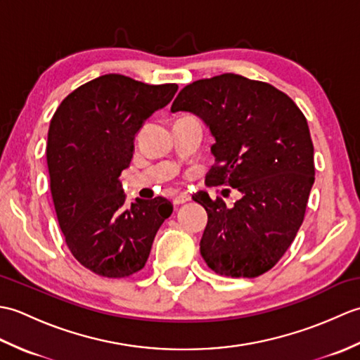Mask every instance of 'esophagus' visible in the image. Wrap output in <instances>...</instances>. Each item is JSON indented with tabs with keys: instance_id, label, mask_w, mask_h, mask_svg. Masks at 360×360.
Wrapping results in <instances>:
<instances>
[{
	"instance_id": "obj_1",
	"label": "esophagus",
	"mask_w": 360,
	"mask_h": 360,
	"mask_svg": "<svg viewBox=\"0 0 360 360\" xmlns=\"http://www.w3.org/2000/svg\"><path fill=\"white\" fill-rule=\"evenodd\" d=\"M187 201H190V195L188 193H179L178 196H174V200H173V202H174V205H181V204H186Z\"/></svg>"
}]
</instances>
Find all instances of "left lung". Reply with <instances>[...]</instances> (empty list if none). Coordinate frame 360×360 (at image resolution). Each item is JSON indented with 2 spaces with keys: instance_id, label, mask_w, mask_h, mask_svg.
<instances>
[{
  "instance_id": "left-lung-1",
  "label": "left lung",
  "mask_w": 360,
  "mask_h": 360,
  "mask_svg": "<svg viewBox=\"0 0 360 360\" xmlns=\"http://www.w3.org/2000/svg\"><path fill=\"white\" fill-rule=\"evenodd\" d=\"M172 111L200 117L215 139L209 186L236 188L229 209L205 192L193 196L207 212L200 250L212 271L254 278L277 264L300 229L314 184L308 122L269 83L223 74L190 83Z\"/></svg>"
}]
</instances>
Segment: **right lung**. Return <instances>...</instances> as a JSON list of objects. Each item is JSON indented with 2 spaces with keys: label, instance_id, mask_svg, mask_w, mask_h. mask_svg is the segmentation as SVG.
<instances>
[{
  "label": "right lung",
  "instance_id": "obj_1",
  "mask_svg": "<svg viewBox=\"0 0 360 360\" xmlns=\"http://www.w3.org/2000/svg\"><path fill=\"white\" fill-rule=\"evenodd\" d=\"M176 91V83L147 85L106 74L72 91L51 120L46 159L58 224L75 259L102 277L141 271L173 212L160 196L128 205L119 176L145 120Z\"/></svg>",
  "mask_w": 360,
  "mask_h": 360
}]
</instances>
